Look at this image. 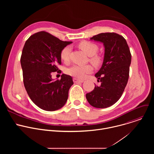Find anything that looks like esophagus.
I'll return each mask as SVG.
<instances>
[{"mask_svg": "<svg viewBox=\"0 0 154 154\" xmlns=\"http://www.w3.org/2000/svg\"><path fill=\"white\" fill-rule=\"evenodd\" d=\"M73 81L74 83H83L84 81L82 80H79L78 79H76V78H74L73 79Z\"/></svg>", "mask_w": 154, "mask_h": 154, "instance_id": "obj_1", "label": "esophagus"}]
</instances>
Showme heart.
<instances>
[{"mask_svg": "<svg viewBox=\"0 0 154 154\" xmlns=\"http://www.w3.org/2000/svg\"><path fill=\"white\" fill-rule=\"evenodd\" d=\"M79 48L89 57H91L90 60L95 64H99L100 63V58L98 56L94 55L97 51L98 47L95 44L91 42L83 41L79 45ZM71 47L69 46L64 47L61 51L60 57L61 60L66 62L69 59L71 52ZM93 71V67L91 65H74L67 70V73L73 77L79 79H84L86 75Z\"/></svg>", "mask_w": 154, "mask_h": 154, "instance_id": "heart-1", "label": "heart"}]
</instances>
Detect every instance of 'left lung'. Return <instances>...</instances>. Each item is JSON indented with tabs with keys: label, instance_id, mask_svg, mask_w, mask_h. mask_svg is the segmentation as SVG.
Listing matches in <instances>:
<instances>
[{
	"label": "left lung",
	"instance_id": "obj_1",
	"mask_svg": "<svg viewBox=\"0 0 154 154\" xmlns=\"http://www.w3.org/2000/svg\"><path fill=\"white\" fill-rule=\"evenodd\" d=\"M90 40L103 43L104 56L102 67L95 74L100 86L87 93L89 103L96 108H104L115 104L121 97L127 85L131 54L124 38L116 33H102Z\"/></svg>",
	"mask_w": 154,
	"mask_h": 154
}]
</instances>
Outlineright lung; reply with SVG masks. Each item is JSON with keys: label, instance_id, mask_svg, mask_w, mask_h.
<instances>
[{"label": "right lung", "instance_id": "right-lung-1", "mask_svg": "<svg viewBox=\"0 0 154 154\" xmlns=\"http://www.w3.org/2000/svg\"><path fill=\"white\" fill-rule=\"evenodd\" d=\"M72 41H63L46 32H39L26 41L20 64L25 88L33 102L46 111L62 108L74 84L71 76L63 74L61 79H52L51 74L58 71L61 64V50Z\"/></svg>", "mask_w": 154, "mask_h": 154}]
</instances>
